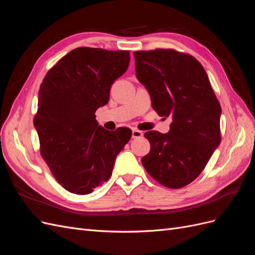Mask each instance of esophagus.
Here are the masks:
<instances>
[{"instance_id":"esophagus-1","label":"esophagus","mask_w":255,"mask_h":255,"mask_svg":"<svg viewBox=\"0 0 255 255\" xmlns=\"http://www.w3.org/2000/svg\"><path fill=\"white\" fill-rule=\"evenodd\" d=\"M142 135H143V133L141 132V130H139V129H133L132 130V137L133 138H139Z\"/></svg>"}]
</instances>
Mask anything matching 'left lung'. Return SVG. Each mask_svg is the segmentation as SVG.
<instances>
[{"instance_id": "obj_1", "label": "left lung", "mask_w": 255, "mask_h": 255, "mask_svg": "<svg viewBox=\"0 0 255 255\" xmlns=\"http://www.w3.org/2000/svg\"><path fill=\"white\" fill-rule=\"evenodd\" d=\"M136 76L152 107L171 119L166 134L149 130L145 170L164 186L181 188L202 172L220 138L221 107L202 65L187 54L157 49L134 52Z\"/></svg>"}]
</instances>
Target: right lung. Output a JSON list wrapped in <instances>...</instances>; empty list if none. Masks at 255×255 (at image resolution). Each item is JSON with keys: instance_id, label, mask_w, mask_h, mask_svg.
<instances>
[{"instance_id": "obj_1", "label": "right lung", "mask_w": 255, "mask_h": 255, "mask_svg": "<svg viewBox=\"0 0 255 255\" xmlns=\"http://www.w3.org/2000/svg\"><path fill=\"white\" fill-rule=\"evenodd\" d=\"M128 51L78 48L45 75L34 127L41 156L68 191L88 195L110 179L116 157L132 136L128 128L107 130L96 111L109 103L115 80L127 71Z\"/></svg>"}]
</instances>
